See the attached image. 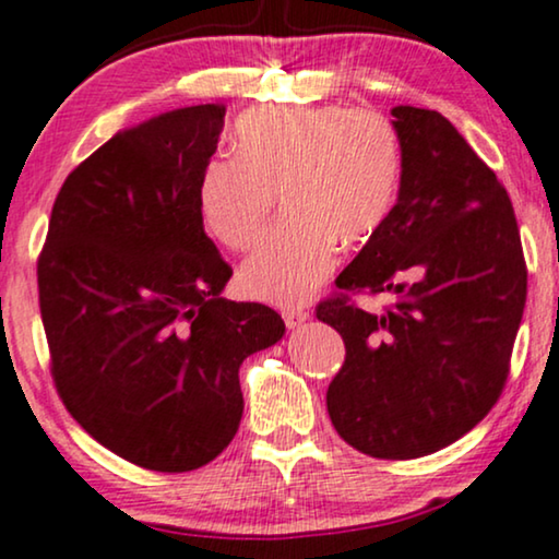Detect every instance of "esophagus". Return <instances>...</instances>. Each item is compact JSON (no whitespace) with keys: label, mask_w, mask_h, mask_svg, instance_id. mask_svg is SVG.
Listing matches in <instances>:
<instances>
[{"label":"esophagus","mask_w":559,"mask_h":559,"mask_svg":"<svg viewBox=\"0 0 559 559\" xmlns=\"http://www.w3.org/2000/svg\"><path fill=\"white\" fill-rule=\"evenodd\" d=\"M284 322H286V328H299L301 322H307L309 320V309H304V307H294V309H284Z\"/></svg>","instance_id":"34e87169"}]
</instances>
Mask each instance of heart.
I'll list each match as a JSON object with an SVG mask.
<instances>
[{"label":"heart","instance_id":"1","mask_svg":"<svg viewBox=\"0 0 559 559\" xmlns=\"http://www.w3.org/2000/svg\"><path fill=\"white\" fill-rule=\"evenodd\" d=\"M237 159L214 157L195 182L203 229L229 250L255 245L271 195L286 227L239 267L260 301H307L337 263V242L361 245L386 222L402 173L400 136L377 110L345 105L255 108L235 123Z\"/></svg>","mask_w":559,"mask_h":559}]
</instances>
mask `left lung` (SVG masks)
<instances>
[{"label":"left lung","instance_id":"obj_1","mask_svg":"<svg viewBox=\"0 0 559 559\" xmlns=\"http://www.w3.org/2000/svg\"><path fill=\"white\" fill-rule=\"evenodd\" d=\"M397 203L317 304L345 364L328 413L345 443L377 459L449 447L503 392L526 304V260L506 188L441 112L397 105ZM399 301L366 313L350 293Z\"/></svg>","mask_w":559,"mask_h":559}]
</instances>
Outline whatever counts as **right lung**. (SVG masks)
I'll list each match as a JSON object with an SVG mask.
<instances>
[{"mask_svg": "<svg viewBox=\"0 0 559 559\" xmlns=\"http://www.w3.org/2000/svg\"><path fill=\"white\" fill-rule=\"evenodd\" d=\"M224 112L169 110L105 141L63 180L38 258L56 392L97 443L154 472L229 447L239 366L286 330L265 304L222 299L231 267L198 216Z\"/></svg>", "mask_w": 559, "mask_h": 559, "instance_id": "add662e5", "label": "right lung"}]
</instances>
